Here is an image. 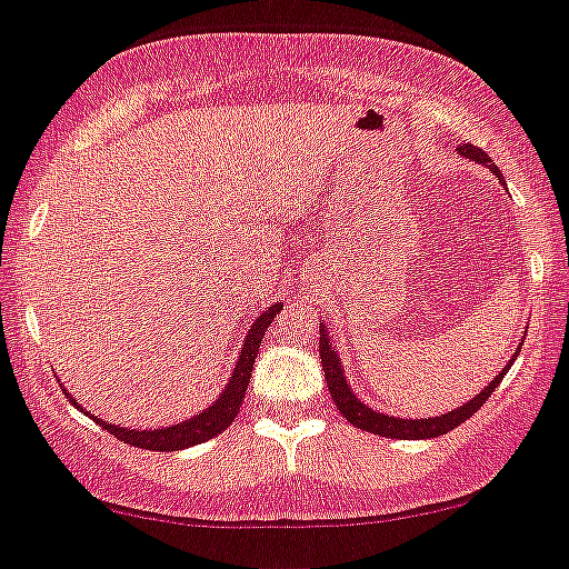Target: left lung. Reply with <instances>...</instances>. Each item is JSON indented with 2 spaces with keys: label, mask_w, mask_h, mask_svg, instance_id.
Returning <instances> with one entry per match:
<instances>
[{
  "label": "left lung",
  "mask_w": 569,
  "mask_h": 569,
  "mask_svg": "<svg viewBox=\"0 0 569 569\" xmlns=\"http://www.w3.org/2000/svg\"><path fill=\"white\" fill-rule=\"evenodd\" d=\"M458 152L463 154L466 160H475V163L488 166L490 174H496L501 179L499 166H496L493 160L488 158V152H482L480 147L463 143V147H458ZM501 182H505V179H501ZM319 335H321L319 338L321 368H325L327 387H330V395H332L335 406H338V411L355 428L368 430V433H376V436H387V439H436V436L450 433V430L458 428L460 422H466L471 415H477V409L486 403V400L490 398V392L499 387V381L505 379L507 370L512 368V362H516L518 351H521V346H523V340H521V343H518V349L512 351L510 362L499 370V376H496L493 381H488V387H482L475 398H469L463 406H458V409L447 411V415H436V417H395V415H387V411H379V409H373V406H368L360 395L351 390L349 376H346V368H343V360H340L338 343H332L330 325H327V321H321L319 325Z\"/></svg>",
  "instance_id": "obj_1"
}]
</instances>
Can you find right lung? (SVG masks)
<instances>
[{"mask_svg":"<svg viewBox=\"0 0 569 569\" xmlns=\"http://www.w3.org/2000/svg\"><path fill=\"white\" fill-rule=\"evenodd\" d=\"M280 308H283V302H272L269 308L261 310V316H256V321L250 325L248 335H244V343L242 349H239V357L234 368H231V376L229 381H226L223 392H220L207 409L196 411L193 417H184L182 422H174V426L149 428V430L111 426V422L100 420L98 415H89L87 409H81V403H76V398L68 392V387H62V390L76 409H81L83 415L92 417L98 426H103L109 433L117 436V439H122L124 445H133V447H141V450H154V452H174V450H188V447L193 445H204V441L214 439L218 433H223V430L234 422L239 406H242L244 400V392H248L250 373H253V362H256V355H259L261 338H264L267 327L272 325L274 316L280 313Z\"/></svg>","mask_w":569,"mask_h":569,"instance_id":"1","label":"right lung"}]
</instances>
